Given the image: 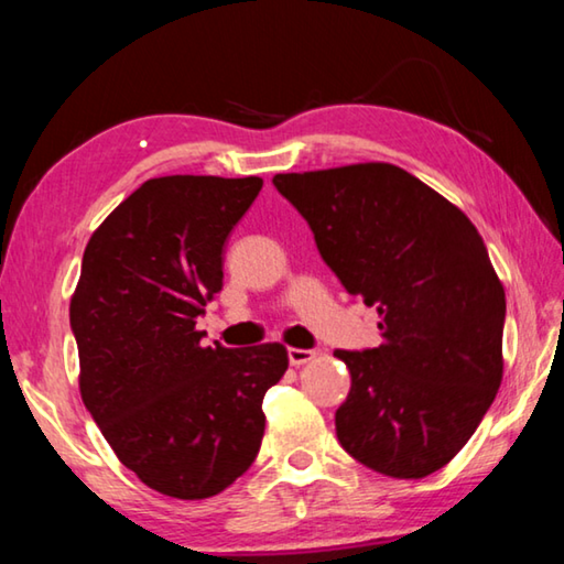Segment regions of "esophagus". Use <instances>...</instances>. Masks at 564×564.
Returning <instances> with one entry per match:
<instances>
[{
  "label": "esophagus",
  "instance_id": "esophagus-1",
  "mask_svg": "<svg viewBox=\"0 0 564 564\" xmlns=\"http://www.w3.org/2000/svg\"><path fill=\"white\" fill-rule=\"evenodd\" d=\"M313 358H316V350H303V348H289V360L291 366L301 368L305 366V362H311Z\"/></svg>",
  "mask_w": 564,
  "mask_h": 564
}]
</instances>
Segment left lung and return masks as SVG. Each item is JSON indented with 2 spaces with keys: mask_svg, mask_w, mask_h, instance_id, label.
Segmentation results:
<instances>
[{
  "mask_svg": "<svg viewBox=\"0 0 564 564\" xmlns=\"http://www.w3.org/2000/svg\"><path fill=\"white\" fill-rule=\"evenodd\" d=\"M321 259L380 316L383 343L336 350L350 393L336 410L343 451L417 480L470 441L502 383L505 289L460 208L393 164L275 174Z\"/></svg>",
  "mask_w": 564,
  "mask_h": 564,
  "instance_id": "left-lung-1",
  "label": "left lung"
}]
</instances>
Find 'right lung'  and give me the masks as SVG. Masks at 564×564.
Here are the masks:
<instances>
[{
  "label": "right lung",
  "instance_id": "right-lung-1",
  "mask_svg": "<svg viewBox=\"0 0 564 564\" xmlns=\"http://www.w3.org/2000/svg\"><path fill=\"white\" fill-rule=\"evenodd\" d=\"M263 178H149L104 218L69 305L84 405L151 490L204 500L259 455L281 343L202 346L196 318L224 285V243Z\"/></svg>",
  "mask_w": 564,
  "mask_h": 564
}]
</instances>
